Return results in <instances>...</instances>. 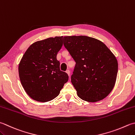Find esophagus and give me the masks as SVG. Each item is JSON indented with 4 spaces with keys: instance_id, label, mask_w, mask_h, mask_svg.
<instances>
[{
    "instance_id": "obj_1",
    "label": "esophagus",
    "mask_w": 135,
    "mask_h": 135,
    "mask_svg": "<svg viewBox=\"0 0 135 135\" xmlns=\"http://www.w3.org/2000/svg\"><path fill=\"white\" fill-rule=\"evenodd\" d=\"M66 73H67V74L68 75V76H70V70H67V71H66Z\"/></svg>"
}]
</instances>
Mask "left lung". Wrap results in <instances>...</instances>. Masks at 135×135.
Instances as JSON below:
<instances>
[{
  "instance_id": "left-lung-1",
  "label": "left lung",
  "mask_w": 135,
  "mask_h": 135,
  "mask_svg": "<svg viewBox=\"0 0 135 135\" xmlns=\"http://www.w3.org/2000/svg\"><path fill=\"white\" fill-rule=\"evenodd\" d=\"M64 45L76 62L71 83L81 99L95 102L112 91L117 77V58L104 43L85 36H65Z\"/></svg>"
}]
</instances>
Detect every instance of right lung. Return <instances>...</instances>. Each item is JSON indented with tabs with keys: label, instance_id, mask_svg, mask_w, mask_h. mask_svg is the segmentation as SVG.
<instances>
[{
	"label": "right lung",
	"instance_id": "obj_1",
	"mask_svg": "<svg viewBox=\"0 0 135 135\" xmlns=\"http://www.w3.org/2000/svg\"><path fill=\"white\" fill-rule=\"evenodd\" d=\"M63 36L34 42L29 46L18 64L21 84L28 95L35 101L46 102L59 95L68 80L60 71L57 54L62 46Z\"/></svg>",
	"mask_w": 135,
	"mask_h": 135
}]
</instances>
